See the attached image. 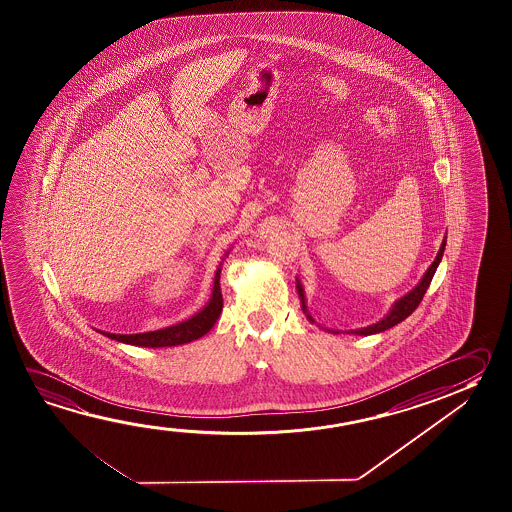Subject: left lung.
I'll list each match as a JSON object with an SVG mask.
<instances>
[{"label":"left lung","instance_id":"obj_1","mask_svg":"<svg viewBox=\"0 0 512 512\" xmlns=\"http://www.w3.org/2000/svg\"><path fill=\"white\" fill-rule=\"evenodd\" d=\"M444 246H446V237L443 239V243H441V248H439V252H437L436 259L434 262L430 264V268L427 269V273L423 275V278L419 280V284L412 289L411 293L405 294L402 296L398 302L394 303L393 309L387 312V316L380 319L378 323H373V325H369V327L357 328V330H352V334H357V336H371V334H378V332H384L387 328L394 327V325H398V323H402L403 319L409 318L414 310L418 309L419 303L423 300V296L427 293L428 285L432 282V278H434V273H436L437 266H439V262L443 259ZM296 289H298V294H300V300H302V309L305 312V316L309 321L314 323V319L309 314V310H307V305H305V294H303V287L300 285V280H298V284H296Z\"/></svg>","mask_w":512,"mask_h":512}]
</instances>
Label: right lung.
Listing matches in <instances>:
<instances>
[{"instance_id":"add662e5","label":"right lung","mask_w":512,"mask_h":512,"mask_svg":"<svg viewBox=\"0 0 512 512\" xmlns=\"http://www.w3.org/2000/svg\"><path fill=\"white\" fill-rule=\"evenodd\" d=\"M219 275H221V264H219L216 277H214V287H212L209 303L198 314H194L193 318L185 319L182 323H176L171 327L160 328L153 332H143V334H110V332H101V334H105L119 343L146 346V348H164V346H178V344L196 341L214 327V323L218 321L221 309H223V294L219 287Z\"/></svg>"}]
</instances>
